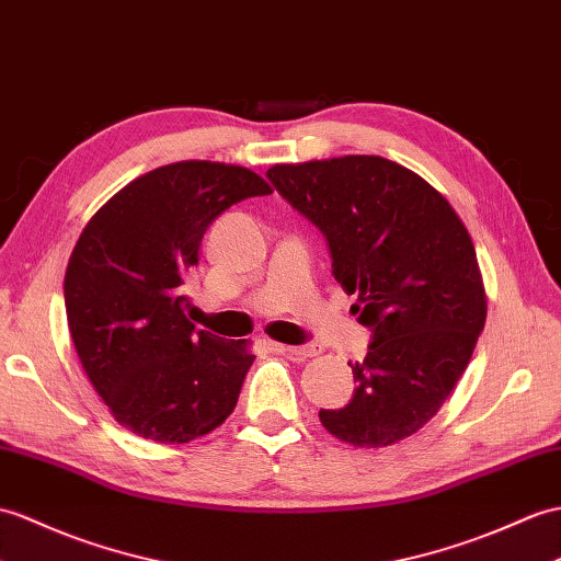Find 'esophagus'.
<instances>
[{
  "label": "esophagus",
  "instance_id": "obj_1",
  "mask_svg": "<svg viewBox=\"0 0 561 561\" xmlns=\"http://www.w3.org/2000/svg\"><path fill=\"white\" fill-rule=\"evenodd\" d=\"M277 351L284 356H289L294 360H308L312 356H318L316 346H286V344H277Z\"/></svg>",
  "mask_w": 561,
  "mask_h": 561
}]
</instances>
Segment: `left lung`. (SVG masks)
<instances>
[{
    "label": "left lung",
    "mask_w": 561,
    "mask_h": 561,
    "mask_svg": "<svg viewBox=\"0 0 561 561\" xmlns=\"http://www.w3.org/2000/svg\"><path fill=\"white\" fill-rule=\"evenodd\" d=\"M267 176L328 237L334 279L373 328L354 399L322 409L320 423L346 445H397L442 409L485 328L471 233L423 176L377 154L275 164Z\"/></svg>",
    "instance_id": "8db88e82"
}]
</instances>
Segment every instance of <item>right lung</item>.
Segmentation results:
<instances>
[{
	"mask_svg": "<svg viewBox=\"0 0 561 561\" xmlns=\"http://www.w3.org/2000/svg\"><path fill=\"white\" fill-rule=\"evenodd\" d=\"M267 193L239 164H164L116 191L78 237L64 277L69 332L90 385L134 435L186 445L237 407L253 351L195 332L181 284L213 219Z\"/></svg>",
	"mask_w": 561,
	"mask_h": 561,
	"instance_id": "add662e5",
	"label": "right lung"
}]
</instances>
